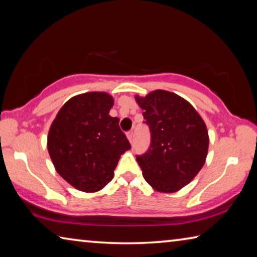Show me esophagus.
Here are the masks:
<instances>
[{
    "label": "esophagus",
    "instance_id": "1",
    "mask_svg": "<svg viewBox=\"0 0 257 257\" xmlns=\"http://www.w3.org/2000/svg\"><path fill=\"white\" fill-rule=\"evenodd\" d=\"M127 138L129 139L130 143L133 142V139H134V132H133V130H130V132L127 133Z\"/></svg>",
    "mask_w": 257,
    "mask_h": 257
}]
</instances>
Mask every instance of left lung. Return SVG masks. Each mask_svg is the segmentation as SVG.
<instances>
[{"mask_svg": "<svg viewBox=\"0 0 257 257\" xmlns=\"http://www.w3.org/2000/svg\"><path fill=\"white\" fill-rule=\"evenodd\" d=\"M136 101L151 132L149 150L136 158L143 177L155 190L175 193L205 163L206 125L191 104L175 93L158 89Z\"/></svg>", "mask_w": 257, "mask_h": 257, "instance_id": "1", "label": "left lung"}]
</instances>
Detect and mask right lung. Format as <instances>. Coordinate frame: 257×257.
I'll list each match as a JSON object with an SVG mask.
<instances>
[{
	"label": "right lung",
	"instance_id": "1",
	"mask_svg": "<svg viewBox=\"0 0 257 257\" xmlns=\"http://www.w3.org/2000/svg\"><path fill=\"white\" fill-rule=\"evenodd\" d=\"M113 98L106 93H85L69 99L52 123L47 150L59 175L75 188L93 193L114 176L120 156L130 143L108 112Z\"/></svg>",
	"mask_w": 257,
	"mask_h": 257
}]
</instances>
